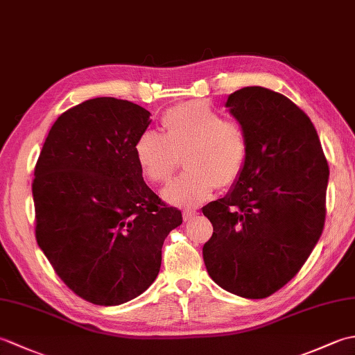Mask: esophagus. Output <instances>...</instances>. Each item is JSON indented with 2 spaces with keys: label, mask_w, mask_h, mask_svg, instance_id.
Instances as JSON below:
<instances>
[{
  "label": "esophagus",
  "mask_w": 355,
  "mask_h": 355,
  "mask_svg": "<svg viewBox=\"0 0 355 355\" xmlns=\"http://www.w3.org/2000/svg\"><path fill=\"white\" fill-rule=\"evenodd\" d=\"M197 215H198L197 210H184V212H183V220L184 221H191Z\"/></svg>",
  "instance_id": "esophagus-1"
}]
</instances>
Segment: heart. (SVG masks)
I'll use <instances>...</instances> for the list:
<instances>
[{"mask_svg":"<svg viewBox=\"0 0 355 355\" xmlns=\"http://www.w3.org/2000/svg\"><path fill=\"white\" fill-rule=\"evenodd\" d=\"M164 135L145 131L134 145L135 160L149 182L166 183L184 160L186 171L166 187V201L195 207L215 187L238 182L248 155L244 126L223 116L207 102L192 101L172 107L162 116Z\"/></svg>","mask_w":355,"mask_h":355,"instance_id":"1","label":"heart"}]
</instances>
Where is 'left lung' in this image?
<instances>
[{"label": "left lung", "instance_id": "8db88e82", "mask_svg": "<svg viewBox=\"0 0 355 355\" xmlns=\"http://www.w3.org/2000/svg\"><path fill=\"white\" fill-rule=\"evenodd\" d=\"M225 107L244 126L248 155L224 198L202 214L209 276L225 291L263 299L299 273L325 224L329 169L313 122L288 97L245 87Z\"/></svg>", "mask_w": 355, "mask_h": 355}]
</instances>
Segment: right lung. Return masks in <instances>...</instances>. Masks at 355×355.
Here are the masks:
<instances>
[{
  "mask_svg": "<svg viewBox=\"0 0 355 355\" xmlns=\"http://www.w3.org/2000/svg\"><path fill=\"white\" fill-rule=\"evenodd\" d=\"M140 105L96 97L62 112L35 166V235L79 297L114 306L155 281L182 212L149 189L134 145L149 126Z\"/></svg>",
  "mask_w": 355,
  "mask_h": 355,
  "instance_id": "add662e5",
  "label": "right lung"
}]
</instances>
